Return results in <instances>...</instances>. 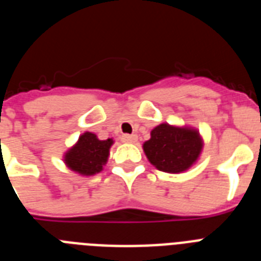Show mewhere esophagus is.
<instances>
[{"instance_id": "1", "label": "esophagus", "mask_w": 261, "mask_h": 261, "mask_svg": "<svg viewBox=\"0 0 261 261\" xmlns=\"http://www.w3.org/2000/svg\"><path fill=\"white\" fill-rule=\"evenodd\" d=\"M121 141L126 142V144H135L137 141V136L136 135H124L121 137Z\"/></svg>"}]
</instances>
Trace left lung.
Returning a JSON list of instances; mask_svg holds the SVG:
<instances>
[{"label":"left lung","mask_w":261,"mask_h":261,"mask_svg":"<svg viewBox=\"0 0 261 261\" xmlns=\"http://www.w3.org/2000/svg\"><path fill=\"white\" fill-rule=\"evenodd\" d=\"M202 145L197 129L163 123L151 130L150 140L142 147L149 162L159 171L179 174L199 159Z\"/></svg>","instance_id":"1"}]
</instances>
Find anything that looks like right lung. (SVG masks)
Segmentation results:
<instances>
[{
    "mask_svg": "<svg viewBox=\"0 0 261 261\" xmlns=\"http://www.w3.org/2000/svg\"><path fill=\"white\" fill-rule=\"evenodd\" d=\"M112 138L99 140L96 135L85 132L78 138L77 144L71 146L64 155V162L71 171L84 176H91L103 170L110 155Z\"/></svg>",
    "mask_w": 261,
    "mask_h": 261,
    "instance_id": "1",
    "label": "right lung"
}]
</instances>
